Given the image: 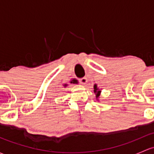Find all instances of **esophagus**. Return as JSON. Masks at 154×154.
<instances>
[{"mask_svg": "<svg viewBox=\"0 0 154 154\" xmlns=\"http://www.w3.org/2000/svg\"><path fill=\"white\" fill-rule=\"evenodd\" d=\"M79 82L81 84H82V85H85L86 82H88V80H87L86 77H82V78L79 79Z\"/></svg>", "mask_w": 154, "mask_h": 154, "instance_id": "1", "label": "esophagus"}]
</instances>
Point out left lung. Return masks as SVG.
Returning <instances> with one entry per match:
<instances>
[{"instance_id":"1","label":"left lung","mask_w":154,"mask_h":154,"mask_svg":"<svg viewBox=\"0 0 154 154\" xmlns=\"http://www.w3.org/2000/svg\"><path fill=\"white\" fill-rule=\"evenodd\" d=\"M94 92H97V94H96V97L97 98L99 96H100V91H97V85H94Z\"/></svg>"}]
</instances>
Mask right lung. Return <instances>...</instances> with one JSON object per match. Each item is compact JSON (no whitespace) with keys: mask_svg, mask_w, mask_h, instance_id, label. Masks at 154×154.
Instances as JSON below:
<instances>
[{"mask_svg":"<svg viewBox=\"0 0 154 154\" xmlns=\"http://www.w3.org/2000/svg\"><path fill=\"white\" fill-rule=\"evenodd\" d=\"M71 82H72V83H77V80H73ZM66 85H65V86H66Z\"/></svg>","mask_w":154,"mask_h":154,"instance_id":"1","label":"right lung"}]
</instances>
